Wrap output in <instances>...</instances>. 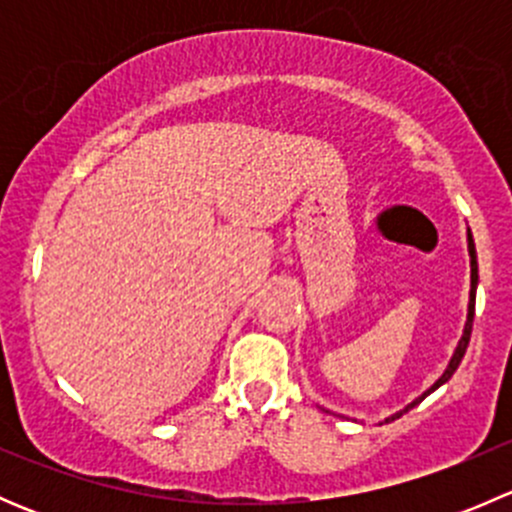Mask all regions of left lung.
Instances as JSON below:
<instances>
[{"label": "left lung", "instance_id": "1", "mask_svg": "<svg viewBox=\"0 0 512 512\" xmlns=\"http://www.w3.org/2000/svg\"><path fill=\"white\" fill-rule=\"evenodd\" d=\"M468 255H471V302H468V319H466V329H463V337H461V342H458L456 352H453L451 361H448V369L443 371V376H441V379H438L436 384H433L431 389L426 391V394H421V396H418V399H416V401H411V404L406 406L404 411H399V414H394V416H391V418H386V421H394V418L404 416L406 411H411V409H414L416 404H421V401L426 399V396L431 394V391H436L438 386H441V384H446V381L451 379V376H453V371L458 369V364H461L463 354H466V349H468V342H471L473 314H476V287H478V260H476V245H473V235H471V230H468Z\"/></svg>", "mask_w": 512, "mask_h": 512}]
</instances>
